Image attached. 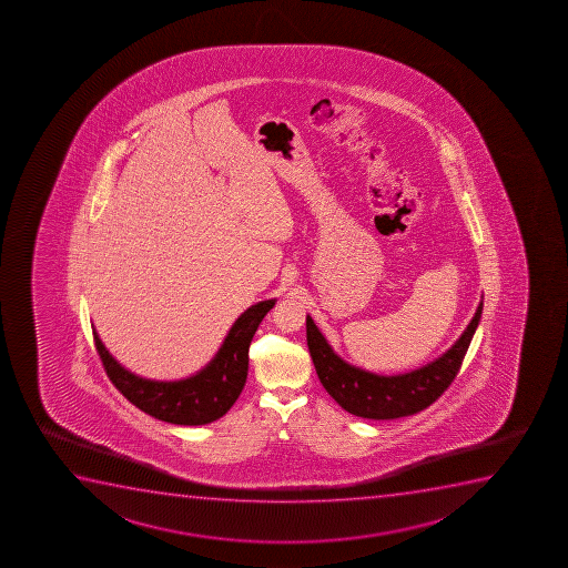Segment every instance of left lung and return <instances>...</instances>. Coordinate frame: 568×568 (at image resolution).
<instances>
[{
    "label": "left lung",
    "instance_id": "left-lung-1",
    "mask_svg": "<svg viewBox=\"0 0 568 568\" xmlns=\"http://www.w3.org/2000/svg\"><path fill=\"white\" fill-rule=\"evenodd\" d=\"M480 314L483 298L460 338L437 359L408 373L386 376L347 363L334 352L310 315H306L307 349L321 384L344 410L368 420H394L420 413L450 386L477 331Z\"/></svg>",
    "mask_w": 568,
    "mask_h": 568
}]
</instances>
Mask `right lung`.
<instances>
[{"label": "right lung", "instance_id": "1", "mask_svg": "<svg viewBox=\"0 0 568 568\" xmlns=\"http://www.w3.org/2000/svg\"><path fill=\"white\" fill-rule=\"evenodd\" d=\"M275 298L256 302L235 320L219 352L205 367L181 381H152L131 373L108 352L94 331V346L110 381L134 407L174 426H203L219 420L232 408L245 386L248 344Z\"/></svg>", "mask_w": 568, "mask_h": 568}]
</instances>
